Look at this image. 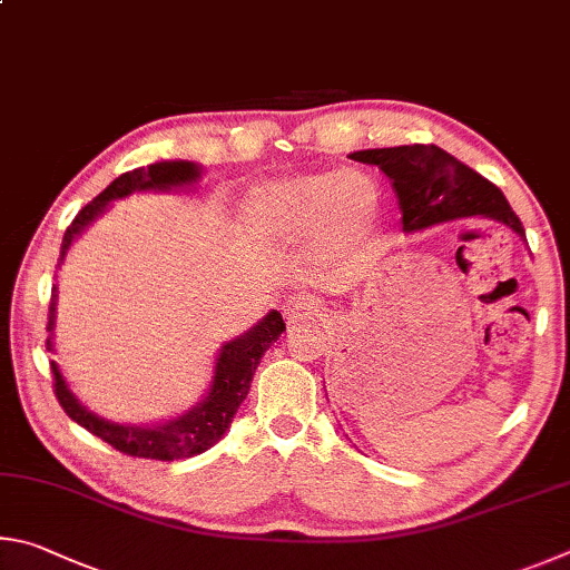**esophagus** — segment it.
<instances>
[{
	"label": "esophagus",
	"instance_id": "esophagus-1",
	"mask_svg": "<svg viewBox=\"0 0 570 570\" xmlns=\"http://www.w3.org/2000/svg\"><path fill=\"white\" fill-rule=\"evenodd\" d=\"M321 313L317 311V303L313 301V297H287V301L283 303V315H285V323L291 327H297L305 321H313V317Z\"/></svg>",
	"mask_w": 570,
	"mask_h": 570
}]
</instances>
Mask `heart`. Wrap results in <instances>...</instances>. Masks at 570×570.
<instances>
[{
	"label": "heart",
	"mask_w": 570,
	"mask_h": 570,
	"mask_svg": "<svg viewBox=\"0 0 570 570\" xmlns=\"http://www.w3.org/2000/svg\"><path fill=\"white\" fill-rule=\"evenodd\" d=\"M383 207L381 183L371 173H311L257 187L245 203L249 227L269 239L315 233L327 249H351L371 237Z\"/></svg>",
	"instance_id": "b5f03b06"
}]
</instances>
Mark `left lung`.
I'll list each match as a JSON object with an SVG mask.
<instances>
[{
  "instance_id": "1",
  "label": "left lung",
  "mask_w": 570,
  "mask_h": 570,
  "mask_svg": "<svg viewBox=\"0 0 570 570\" xmlns=\"http://www.w3.org/2000/svg\"><path fill=\"white\" fill-rule=\"evenodd\" d=\"M351 157L355 163L381 167L391 179L403 209L405 233L481 215L508 225L518 237L525 239L521 219L508 205L501 189L441 147L403 145L361 149Z\"/></svg>"
}]
</instances>
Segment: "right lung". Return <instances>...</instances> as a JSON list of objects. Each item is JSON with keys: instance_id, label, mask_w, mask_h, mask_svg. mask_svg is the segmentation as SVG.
<instances>
[{"instance_id": "right-lung-1", "label": "right lung", "mask_w": 570, "mask_h": 570, "mask_svg": "<svg viewBox=\"0 0 570 570\" xmlns=\"http://www.w3.org/2000/svg\"><path fill=\"white\" fill-rule=\"evenodd\" d=\"M199 165L187 163V159H163V163L137 167L132 173L119 175L115 183H109L107 189H102L92 203L79 209L72 225L67 227L62 237V249H59V263H62L67 249L72 247L75 239L85 233L95 219L105 213L112 199L127 197L132 193H145V189H167L193 185L199 179ZM55 307H57V287H52V303H49V323L47 331L52 333L55 327ZM285 331L283 315L277 311H269L263 321L249 327L235 341L225 343L217 353L215 375L209 383L207 395L195 407H189L187 413L173 417L167 423H149V425H125L112 423L105 417L95 415L92 411L77 401V395L69 391L67 381L59 373V365L52 361L55 373V393L59 405L65 407V413L72 417L75 423L87 428L89 433L102 438L105 443L117 448L119 453L135 455V458H153V461H177V458H193L205 453L207 448H213L219 438L233 423L239 403L247 397L249 383L259 365V357L273 345ZM47 351H55L52 335L47 337Z\"/></svg>"}]
</instances>
